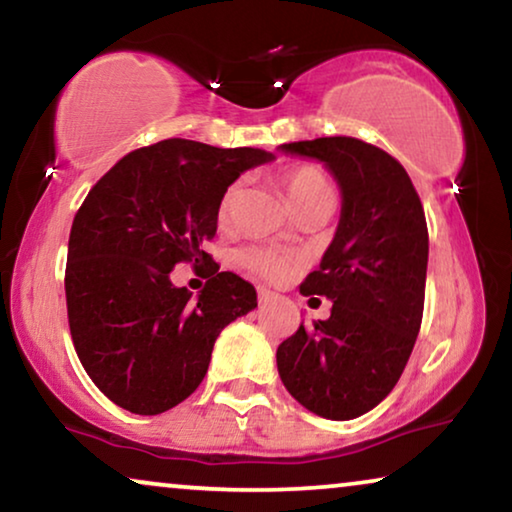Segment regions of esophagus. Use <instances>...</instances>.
<instances>
[{
    "label": "esophagus",
    "instance_id": "obj_1",
    "mask_svg": "<svg viewBox=\"0 0 512 512\" xmlns=\"http://www.w3.org/2000/svg\"><path fill=\"white\" fill-rule=\"evenodd\" d=\"M275 298H277L275 291L263 289V286H261V289H258V303H261V305H270Z\"/></svg>",
    "mask_w": 512,
    "mask_h": 512
}]
</instances>
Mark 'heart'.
I'll return each mask as SVG.
<instances>
[{
	"label": "heart",
	"instance_id": "heart-1",
	"mask_svg": "<svg viewBox=\"0 0 512 512\" xmlns=\"http://www.w3.org/2000/svg\"><path fill=\"white\" fill-rule=\"evenodd\" d=\"M282 184H284L286 198H289V205L296 214L300 212V209L317 205V202H326V200L335 198L331 181H328L326 174L314 165L291 167V170H286L282 174ZM240 195H242V181H233V184L223 191L221 200H219V219L221 221H226L228 216L233 214ZM240 263L244 265V268H249L251 272H256V275H261L265 279H282L286 272L291 270L289 258L277 254V251H272V249H261V247L242 251Z\"/></svg>",
	"mask_w": 512,
	"mask_h": 512
}]
</instances>
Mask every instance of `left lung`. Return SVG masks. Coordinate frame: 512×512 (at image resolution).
<instances>
[{
    "label": "left lung",
    "instance_id": "left-lung-1",
    "mask_svg": "<svg viewBox=\"0 0 512 512\" xmlns=\"http://www.w3.org/2000/svg\"><path fill=\"white\" fill-rule=\"evenodd\" d=\"M279 151L319 160L342 207L319 270L300 286L331 300V317L300 324L277 347V370L303 408L354 419L389 396L415 347L429 263L424 209L403 165L361 139L319 137Z\"/></svg>",
    "mask_w": 512,
    "mask_h": 512
}]
</instances>
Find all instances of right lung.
<instances>
[{
  "mask_svg": "<svg viewBox=\"0 0 512 512\" xmlns=\"http://www.w3.org/2000/svg\"><path fill=\"white\" fill-rule=\"evenodd\" d=\"M263 149H216L165 139L118 160L74 216L65 293L81 366L109 401L160 415L205 380L214 342L254 310L256 289L219 272L202 244L216 235L219 200ZM181 260L210 265L198 297L171 284Z\"/></svg>",
  "mask_w": 512,
  "mask_h": 512,
  "instance_id": "obj_1",
  "label": "right lung"
}]
</instances>
